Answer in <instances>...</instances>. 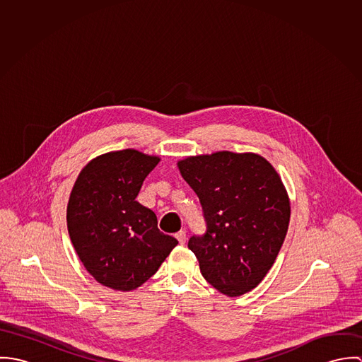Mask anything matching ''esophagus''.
<instances>
[{
    "instance_id": "1",
    "label": "esophagus",
    "mask_w": 362,
    "mask_h": 362,
    "mask_svg": "<svg viewBox=\"0 0 362 362\" xmlns=\"http://www.w3.org/2000/svg\"><path fill=\"white\" fill-rule=\"evenodd\" d=\"M175 238H177V241H178L181 245H184V244H185V240H187V234H185V231H184V230H181V231L175 233Z\"/></svg>"
}]
</instances>
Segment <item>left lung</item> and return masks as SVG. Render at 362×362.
I'll list each match as a JSON object with an SVG mask.
<instances>
[{
  "mask_svg": "<svg viewBox=\"0 0 362 362\" xmlns=\"http://www.w3.org/2000/svg\"><path fill=\"white\" fill-rule=\"evenodd\" d=\"M178 167L206 224L188 241L202 276L230 297L251 291L273 266L288 228L290 202L279 174L254 153L195 156Z\"/></svg>",
  "mask_w": 362,
  "mask_h": 362,
  "instance_id": "obj_1",
  "label": "left lung"
}]
</instances>
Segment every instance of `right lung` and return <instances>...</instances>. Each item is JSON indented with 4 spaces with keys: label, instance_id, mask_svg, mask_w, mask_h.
Wrapping results in <instances>:
<instances>
[{
    "label": "right lung",
    "instance_id": "add662e5",
    "mask_svg": "<svg viewBox=\"0 0 362 362\" xmlns=\"http://www.w3.org/2000/svg\"><path fill=\"white\" fill-rule=\"evenodd\" d=\"M157 164L158 157L134 149L105 153L81 171L71 192L66 223L74 248L86 270L112 290L142 286L178 244L136 202Z\"/></svg>",
    "mask_w": 362,
    "mask_h": 362
}]
</instances>
